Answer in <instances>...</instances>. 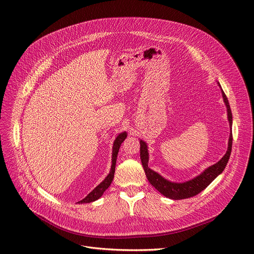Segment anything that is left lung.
<instances>
[{"mask_svg": "<svg viewBox=\"0 0 254 254\" xmlns=\"http://www.w3.org/2000/svg\"><path fill=\"white\" fill-rule=\"evenodd\" d=\"M221 92H222V98H223L224 104L226 106V109H228V118H229L231 129H232L233 115H232V111H231V107H230L228 98H226L225 93L223 92L222 89H221ZM232 145H233V134L231 130L228 150H226V153L223 155V157L220 159V161L213 166L209 167L208 169H206L202 173V174H199L195 178H193L190 181L182 182V183L168 181L167 179H165L164 177L157 174L156 172H154L150 168H148L149 156H148L147 145H146V143L142 140L140 141V157H141V162H142V166L145 171L146 177H147L148 181L150 182V184L153 186V188L169 198L182 199V198H189V197L196 195L197 193L204 190L207 186L219 174H221L230 159V155L232 152Z\"/></svg>", "mask_w": 254, "mask_h": 254, "instance_id": "8db88e82", "label": "left lung"}]
</instances>
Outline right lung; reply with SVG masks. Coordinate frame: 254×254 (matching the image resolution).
Wrapping results in <instances>:
<instances>
[{
  "label": "right lung",
  "instance_id": "1",
  "mask_svg": "<svg viewBox=\"0 0 254 254\" xmlns=\"http://www.w3.org/2000/svg\"><path fill=\"white\" fill-rule=\"evenodd\" d=\"M127 138V132L124 131L122 134H119L117 136V138L114 141L113 144V150H112V166H111V170L110 173L108 174L104 181H102L97 188L93 190L92 191H90L83 199L79 201V204H84V203H91L97 201L98 198H100L102 196V194L104 193V191L109 188L113 178H114V173H115V166H116V159H117V154H118V150L120 148V145L125 141V139Z\"/></svg>",
  "mask_w": 254,
  "mask_h": 254
}]
</instances>
